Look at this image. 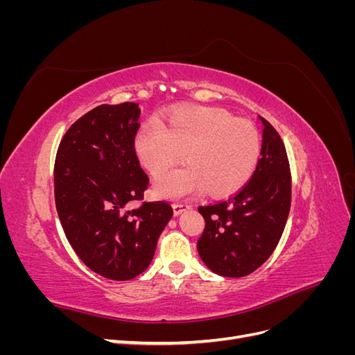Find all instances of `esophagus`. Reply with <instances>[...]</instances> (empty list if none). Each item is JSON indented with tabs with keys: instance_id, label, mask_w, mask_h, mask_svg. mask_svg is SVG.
Wrapping results in <instances>:
<instances>
[{
	"instance_id": "obj_1",
	"label": "esophagus",
	"mask_w": 355,
	"mask_h": 355,
	"mask_svg": "<svg viewBox=\"0 0 355 355\" xmlns=\"http://www.w3.org/2000/svg\"><path fill=\"white\" fill-rule=\"evenodd\" d=\"M188 209H191L189 204H179V202H175V204H173V213H175V216H179V214H180L182 211H187Z\"/></svg>"
}]
</instances>
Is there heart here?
<instances>
[{"label": "heart", "mask_w": 355, "mask_h": 355, "mask_svg": "<svg viewBox=\"0 0 355 355\" xmlns=\"http://www.w3.org/2000/svg\"><path fill=\"white\" fill-rule=\"evenodd\" d=\"M141 164L154 178L184 154L185 166L157 182L158 194L180 198L204 189L213 197L230 196L250 179L261 157V135L244 120L214 106L171 112L164 123L148 120L135 137Z\"/></svg>", "instance_id": "b5f03b06"}]
</instances>
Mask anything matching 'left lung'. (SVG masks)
<instances>
[{"instance_id": "obj_1", "label": "left lung", "mask_w": 355, "mask_h": 355, "mask_svg": "<svg viewBox=\"0 0 355 355\" xmlns=\"http://www.w3.org/2000/svg\"><path fill=\"white\" fill-rule=\"evenodd\" d=\"M262 148L252 179L227 200L200 206L206 227L197 249L209 270L244 277L272 254L282 239L292 201V176L284 144L265 118Z\"/></svg>"}]
</instances>
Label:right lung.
Listing matches in <instances>:
<instances>
[{
  "label": "right lung",
  "mask_w": 355,
  "mask_h": 355,
  "mask_svg": "<svg viewBox=\"0 0 355 355\" xmlns=\"http://www.w3.org/2000/svg\"><path fill=\"white\" fill-rule=\"evenodd\" d=\"M139 116L133 102L96 106L68 128L55 161V201L69 244L92 271L116 282L146 270L173 216L166 201L127 209L149 184L135 151Z\"/></svg>",
  "instance_id": "right-lung-1"
}]
</instances>
